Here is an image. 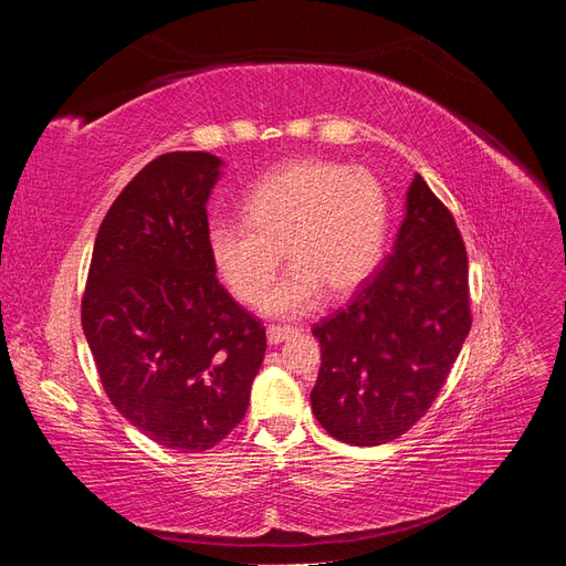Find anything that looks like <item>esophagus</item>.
<instances>
[{
	"instance_id": "esophagus-1",
	"label": "esophagus",
	"mask_w": 566,
	"mask_h": 566,
	"mask_svg": "<svg viewBox=\"0 0 566 566\" xmlns=\"http://www.w3.org/2000/svg\"><path fill=\"white\" fill-rule=\"evenodd\" d=\"M290 335H295V328H287V325H269L266 328L269 345H281Z\"/></svg>"
}]
</instances>
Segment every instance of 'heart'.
<instances>
[{"instance_id": "heart-1", "label": "heart", "mask_w": 566, "mask_h": 566, "mask_svg": "<svg viewBox=\"0 0 566 566\" xmlns=\"http://www.w3.org/2000/svg\"><path fill=\"white\" fill-rule=\"evenodd\" d=\"M389 235V196L364 167L297 160L243 198V221H217L208 250L231 293L254 304L283 262L293 266L262 302L273 318L312 312L323 290L345 297L378 269Z\"/></svg>"}]
</instances>
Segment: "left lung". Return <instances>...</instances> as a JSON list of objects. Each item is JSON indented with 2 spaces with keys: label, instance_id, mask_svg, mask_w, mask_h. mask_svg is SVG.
<instances>
[{
  "label": "left lung",
  "instance_id": "8db88e82",
  "mask_svg": "<svg viewBox=\"0 0 566 566\" xmlns=\"http://www.w3.org/2000/svg\"><path fill=\"white\" fill-rule=\"evenodd\" d=\"M470 325L465 243L451 212L416 175L382 269L347 310L314 325L316 420L352 447L401 437L437 399Z\"/></svg>",
  "mask_w": 566,
  "mask_h": 566
}]
</instances>
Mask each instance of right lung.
<instances>
[{"mask_svg": "<svg viewBox=\"0 0 566 566\" xmlns=\"http://www.w3.org/2000/svg\"><path fill=\"white\" fill-rule=\"evenodd\" d=\"M212 153L148 163L111 205L92 252L82 331L113 406L179 453L208 451L245 418L264 325L217 281Z\"/></svg>", "mask_w": 566, "mask_h": 566, "instance_id": "obj_1", "label": "right lung"}]
</instances>
